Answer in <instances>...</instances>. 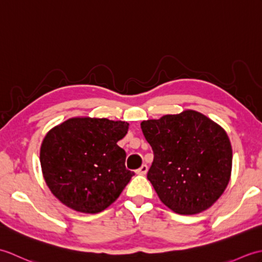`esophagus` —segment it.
<instances>
[{
  "mask_svg": "<svg viewBox=\"0 0 262 262\" xmlns=\"http://www.w3.org/2000/svg\"><path fill=\"white\" fill-rule=\"evenodd\" d=\"M147 170H148L147 165L146 164H143L141 168L136 171V173L137 174H141V176H145L147 173Z\"/></svg>",
  "mask_w": 262,
  "mask_h": 262,
  "instance_id": "34e87169",
  "label": "esophagus"
}]
</instances>
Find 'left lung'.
<instances>
[{"label": "left lung", "mask_w": 262, "mask_h": 262, "mask_svg": "<svg viewBox=\"0 0 262 262\" xmlns=\"http://www.w3.org/2000/svg\"><path fill=\"white\" fill-rule=\"evenodd\" d=\"M141 128L154 160L147 179L178 214L206 210L224 192L232 171L226 132L194 110L144 120Z\"/></svg>", "instance_id": "obj_1"}]
</instances>
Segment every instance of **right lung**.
<instances>
[{
  "label": "right lung",
  "mask_w": 262,
  "mask_h": 262,
  "mask_svg": "<svg viewBox=\"0 0 262 262\" xmlns=\"http://www.w3.org/2000/svg\"><path fill=\"white\" fill-rule=\"evenodd\" d=\"M128 122L107 118H71L47 133L40 164L48 188L76 211L97 214L119 197L134 172L126 169V152L117 142Z\"/></svg>",
  "instance_id": "obj_1"
}]
</instances>
